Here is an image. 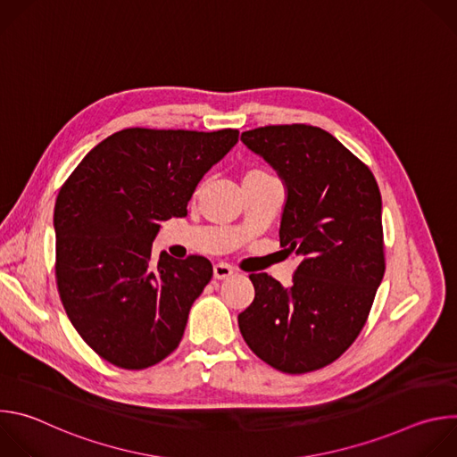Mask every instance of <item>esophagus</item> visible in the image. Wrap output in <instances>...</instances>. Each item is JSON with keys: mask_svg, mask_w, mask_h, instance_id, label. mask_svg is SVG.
I'll return each instance as SVG.
<instances>
[{"mask_svg": "<svg viewBox=\"0 0 457 457\" xmlns=\"http://www.w3.org/2000/svg\"><path fill=\"white\" fill-rule=\"evenodd\" d=\"M233 273H235L233 268L228 266V264H215V266H213V278H217V280H226V278H229Z\"/></svg>", "mask_w": 457, "mask_h": 457, "instance_id": "1", "label": "esophagus"}]
</instances>
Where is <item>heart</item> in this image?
Listing matches in <instances>:
<instances>
[{
    "mask_svg": "<svg viewBox=\"0 0 457 457\" xmlns=\"http://www.w3.org/2000/svg\"><path fill=\"white\" fill-rule=\"evenodd\" d=\"M270 173H266L264 170H249V171H245L244 173V179L242 180H245V179H254V177H268Z\"/></svg>",
    "mask_w": 457,
    "mask_h": 457,
    "instance_id": "1",
    "label": "heart"
}]
</instances>
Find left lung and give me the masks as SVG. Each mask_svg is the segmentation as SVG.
Segmentation results:
<instances>
[{
	"instance_id": "8db88e82",
	"label": "left lung",
	"mask_w": 457,
	"mask_h": 457,
	"mask_svg": "<svg viewBox=\"0 0 457 457\" xmlns=\"http://www.w3.org/2000/svg\"><path fill=\"white\" fill-rule=\"evenodd\" d=\"M286 186L280 245L302 256L291 287L249 275L254 300L238 314L249 349L303 374L340 358L360 335L385 273L381 195L370 170L329 132L278 124L244 132Z\"/></svg>"
}]
</instances>
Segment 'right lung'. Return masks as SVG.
Wrapping results in <instances>:
<instances>
[{"mask_svg": "<svg viewBox=\"0 0 457 457\" xmlns=\"http://www.w3.org/2000/svg\"><path fill=\"white\" fill-rule=\"evenodd\" d=\"M238 141V129L126 128L92 148L54 208L57 291L79 337L128 370L152 367L184 335L212 262L152 258L161 222L186 217L201 179Z\"/></svg>", "mask_w": 457, "mask_h": 457, "instance_id": "add662e5", "label": "right lung"}]
</instances>
